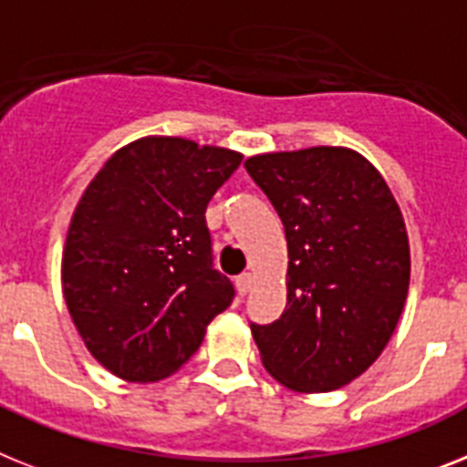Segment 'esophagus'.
<instances>
[{"label":"esophagus","instance_id":"34e87169","mask_svg":"<svg viewBox=\"0 0 467 467\" xmlns=\"http://www.w3.org/2000/svg\"><path fill=\"white\" fill-rule=\"evenodd\" d=\"M234 285H237V292H240L242 296H244V294H249V289H252L254 275H252V273H242V275L237 277V280H234Z\"/></svg>","mask_w":467,"mask_h":467}]
</instances>
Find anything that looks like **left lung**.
Here are the masks:
<instances>
[{"instance_id":"1","label":"left lung","mask_w":467,"mask_h":467,"mask_svg":"<svg viewBox=\"0 0 467 467\" xmlns=\"http://www.w3.org/2000/svg\"><path fill=\"white\" fill-rule=\"evenodd\" d=\"M246 173L287 237V308L252 323L264 366L296 391H330L373 366L409 294V234L382 175L351 149L254 156Z\"/></svg>"}]
</instances>
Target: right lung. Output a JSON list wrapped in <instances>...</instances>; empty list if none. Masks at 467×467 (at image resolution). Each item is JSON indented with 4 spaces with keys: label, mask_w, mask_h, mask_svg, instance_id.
<instances>
[{
    "label": "right lung",
    "mask_w": 467,
    "mask_h": 467,
    "mask_svg": "<svg viewBox=\"0 0 467 467\" xmlns=\"http://www.w3.org/2000/svg\"><path fill=\"white\" fill-rule=\"evenodd\" d=\"M240 163L230 149L144 137L119 149L82 194L66 240L64 296L89 354L113 375L168 378L233 304L203 213Z\"/></svg>",
    "instance_id": "right-lung-1"
}]
</instances>
